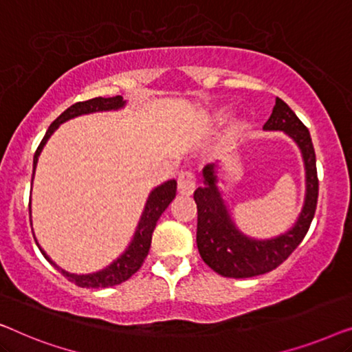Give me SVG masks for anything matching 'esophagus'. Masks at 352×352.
I'll return each mask as SVG.
<instances>
[{
	"instance_id": "esophagus-1",
	"label": "esophagus",
	"mask_w": 352,
	"mask_h": 352,
	"mask_svg": "<svg viewBox=\"0 0 352 352\" xmlns=\"http://www.w3.org/2000/svg\"><path fill=\"white\" fill-rule=\"evenodd\" d=\"M196 190V175L191 170H182L178 174V192L192 195Z\"/></svg>"
}]
</instances>
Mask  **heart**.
<instances>
[{
    "instance_id": "b5f03b06",
    "label": "heart",
    "mask_w": 352,
    "mask_h": 352,
    "mask_svg": "<svg viewBox=\"0 0 352 352\" xmlns=\"http://www.w3.org/2000/svg\"><path fill=\"white\" fill-rule=\"evenodd\" d=\"M247 122L244 120H234L231 122L230 129H228V138L234 140V138H239L242 133L245 132Z\"/></svg>"
}]
</instances>
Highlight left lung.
Here are the masks:
<instances>
[{
    "mask_svg": "<svg viewBox=\"0 0 352 352\" xmlns=\"http://www.w3.org/2000/svg\"><path fill=\"white\" fill-rule=\"evenodd\" d=\"M263 129L287 133L300 148L306 177L305 202L298 219L289 231L270 239L249 237L236 226L225 204L223 192L219 186L220 164L206 166L202 169L204 185L195 191L197 250L207 266L225 277L244 279L276 270L300 245L314 219L319 180L309 131L279 97Z\"/></svg>",
    "mask_w": 352,
    "mask_h": 352,
    "instance_id": "8db88e82",
    "label": "left lung"
}]
</instances>
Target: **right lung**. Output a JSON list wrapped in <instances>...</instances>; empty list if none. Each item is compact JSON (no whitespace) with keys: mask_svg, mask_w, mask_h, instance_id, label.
<instances>
[{"mask_svg":"<svg viewBox=\"0 0 352 352\" xmlns=\"http://www.w3.org/2000/svg\"><path fill=\"white\" fill-rule=\"evenodd\" d=\"M126 107V100H122L121 96L116 97H96L91 98V100L86 102H78L75 105H72L70 108H67L65 111L62 113L60 116L57 118L56 121L49 126L46 135L39 143L36 153L33 156V177H34V170H36V164H38V157L41 155L44 145H46L49 138L54 133V131H57V127L63 124V122L73 120V118L82 116V115H89V113H98V111H116L121 110V108ZM33 182V178H32ZM175 191H177V182L175 180H167L164 183H161L160 186H156L155 190L150 192L148 196L145 209L142 212L140 220H138V225L135 228V232H133V237L131 241V244L127 245V249L122 252V254L118 256V258L103 268L100 271H96V273L91 274H73L68 273V271L58 268V266L54 263V261L49 258V255L41 249V245L38 244L39 250L44 255L49 263H51L54 268H57L60 273L67 277L68 280L75 282L78 287H86V289H103V287H113L121 284V282L127 280L132 274H135L140 266L145 261L148 250H150L151 245V234L155 231V226L160 220V217L162 215L172 199L175 197ZM36 241V239H34Z\"/></svg>","mask_w":352,"mask_h":352,"instance_id":"obj_1","label":"right lung"}]
</instances>
